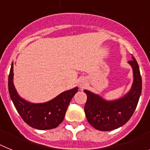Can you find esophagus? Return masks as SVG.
<instances>
[{"mask_svg": "<svg viewBox=\"0 0 150 150\" xmlns=\"http://www.w3.org/2000/svg\"><path fill=\"white\" fill-rule=\"evenodd\" d=\"M85 84H86V82H85L83 79H81V80H80L79 83V85L80 87H83L85 86Z\"/></svg>", "mask_w": 150, "mask_h": 150, "instance_id": "obj_1", "label": "esophagus"}]
</instances>
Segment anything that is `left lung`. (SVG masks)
Listing matches in <instances>:
<instances>
[{
  "mask_svg": "<svg viewBox=\"0 0 150 150\" xmlns=\"http://www.w3.org/2000/svg\"><path fill=\"white\" fill-rule=\"evenodd\" d=\"M128 61L134 73L132 89L126 95L119 100L107 101L99 95L85 90L87 100L84 110L88 122L99 131L107 132L116 129L125 125L134 112L142 91V79L138 64L132 57Z\"/></svg>",
  "mask_w": 150,
  "mask_h": 150,
  "instance_id": "left-lung-1",
  "label": "left lung"
}]
</instances>
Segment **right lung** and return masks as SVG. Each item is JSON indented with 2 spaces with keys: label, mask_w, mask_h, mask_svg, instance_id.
Returning a JSON list of instances; mask_svg holds the SVG:
<instances>
[{
  "label": "right lung",
  "mask_w": 150,
  "mask_h": 150,
  "mask_svg": "<svg viewBox=\"0 0 150 150\" xmlns=\"http://www.w3.org/2000/svg\"><path fill=\"white\" fill-rule=\"evenodd\" d=\"M13 64L8 78V88L10 98L22 120L29 126L39 130L52 129L62 122L71 99L78 88L68 90L52 100L43 104H30L18 96L13 85Z\"/></svg>",
  "instance_id": "add662e5"
}]
</instances>
